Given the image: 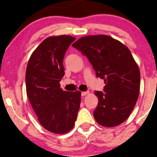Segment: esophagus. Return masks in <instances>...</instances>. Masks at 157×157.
I'll return each instance as SVG.
<instances>
[{"instance_id": "1", "label": "esophagus", "mask_w": 157, "mask_h": 157, "mask_svg": "<svg viewBox=\"0 0 157 157\" xmlns=\"http://www.w3.org/2000/svg\"><path fill=\"white\" fill-rule=\"evenodd\" d=\"M89 93V91H82V92H81V96H86V95H87Z\"/></svg>"}]
</instances>
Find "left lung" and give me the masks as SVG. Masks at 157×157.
<instances>
[{
    "label": "left lung",
    "mask_w": 157,
    "mask_h": 157,
    "mask_svg": "<svg viewBox=\"0 0 157 157\" xmlns=\"http://www.w3.org/2000/svg\"><path fill=\"white\" fill-rule=\"evenodd\" d=\"M86 56L97 78L104 79V92L95 91L99 99L94 117L99 125L115 127L131 115L140 92V71L131 51L107 35L83 36L72 44Z\"/></svg>",
    "instance_id": "obj_1"
}]
</instances>
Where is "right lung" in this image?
Returning <instances> with one entry per match:
<instances>
[{"mask_svg": "<svg viewBox=\"0 0 157 157\" xmlns=\"http://www.w3.org/2000/svg\"><path fill=\"white\" fill-rule=\"evenodd\" d=\"M76 38L50 36L33 52L26 71V94L42 127L56 134L70 131L75 125L81 104V92L63 91V58Z\"/></svg>", "mask_w": 157, "mask_h": 157, "instance_id": "1", "label": "right lung"}]
</instances>
